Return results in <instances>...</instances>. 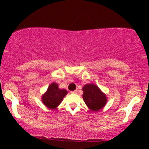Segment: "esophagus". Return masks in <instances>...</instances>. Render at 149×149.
Instances as JSON below:
<instances>
[{"mask_svg":"<svg viewBox=\"0 0 149 149\" xmlns=\"http://www.w3.org/2000/svg\"><path fill=\"white\" fill-rule=\"evenodd\" d=\"M71 93H77V90H74V91H71Z\"/></svg>","mask_w":149,"mask_h":149,"instance_id":"esophagus-1","label":"esophagus"}]
</instances>
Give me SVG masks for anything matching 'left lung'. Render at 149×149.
I'll return each instance as SVG.
<instances>
[{
    "mask_svg": "<svg viewBox=\"0 0 149 149\" xmlns=\"http://www.w3.org/2000/svg\"><path fill=\"white\" fill-rule=\"evenodd\" d=\"M83 98L91 111H98L104 107L107 102L106 95L95 84H87L83 87Z\"/></svg>",
    "mask_w": 149,
    "mask_h": 149,
    "instance_id": "obj_1",
    "label": "left lung"
}]
</instances>
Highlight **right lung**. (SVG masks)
<instances>
[{
    "label": "right lung",
    "mask_w": 149,
    "mask_h": 149,
    "mask_svg": "<svg viewBox=\"0 0 149 149\" xmlns=\"http://www.w3.org/2000/svg\"><path fill=\"white\" fill-rule=\"evenodd\" d=\"M67 93L68 91L66 89H59L57 83H52L46 92L42 95V102L48 109H56Z\"/></svg>",
    "instance_id": "1"
}]
</instances>
